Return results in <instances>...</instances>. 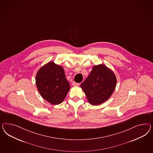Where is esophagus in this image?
Masks as SVG:
<instances>
[{
    "mask_svg": "<svg viewBox=\"0 0 153 153\" xmlns=\"http://www.w3.org/2000/svg\"><path fill=\"white\" fill-rule=\"evenodd\" d=\"M72 85L74 86H79V83H77V82H74V81H73L72 82Z\"/></svg>",
    "mask_w": 153,
    "mask_h": 153,
    "instance_id": "obj_1",
    "label": "esophagus"
}]
</instances>
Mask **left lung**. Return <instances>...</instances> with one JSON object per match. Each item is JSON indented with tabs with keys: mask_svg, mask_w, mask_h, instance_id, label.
<instances>
[{
	"mask_svg": "<svg viewBox=\"0 0 153 153\" xmlns=\"http://www.w3.org/2000/svg\"><path fill=\"white\" fill-rule=\"evenodd\" d=\"M36 84L42 97L53 105L63 102L70 89L63 67L53 62L39 70L36 76Z\"/></svg>",
	"mask_w": 153,
	"mask_h": 153,
	"instance_id": "8db88e82",
	"label": "left lung"
}]
</instances>
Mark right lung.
Wrapping results in <instances>:
<instances>
[{
  "instance_id": "right-lung-1",
  "label": "right lung",
  "mask_w": 153,
  "mask_h": 153,
  "mask_svg": "<svg viewBox=\"0 0 153 153\" xmlns=\"http://www.w3.org/2000/svg\"><path fill=\"white\" fill-rule=\"evenodd\" d=\"M114 73L104 65H94L87 79L81 84L88 102L97 105L106 102L116 88Z\"/></svg>"
}]
</instances>
